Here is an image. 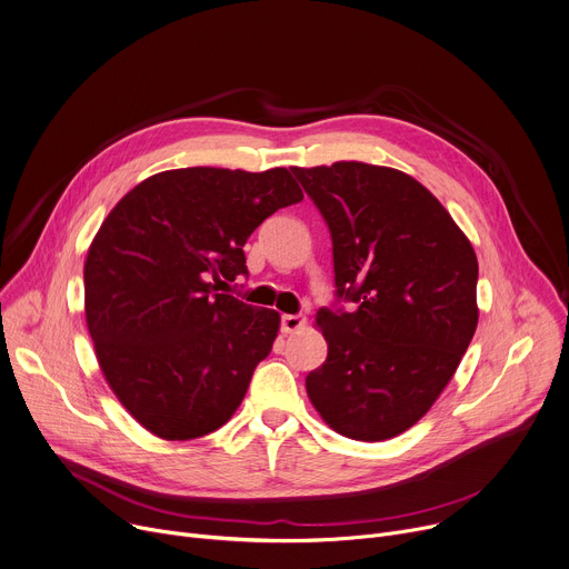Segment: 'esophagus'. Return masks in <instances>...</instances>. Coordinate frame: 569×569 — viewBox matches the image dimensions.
<instances>
[{"mask_svg": "<svg viewBox=\"0 0 569 569\" xmlns=\"http://www.w3.org/2000/svg\"><path fill=\"white\" fill-rule=\"evenodd\" d=\"M303 325H306L303 316H283L281 318V331L283 333H295V331L303 329Z\"/></svg>", "mask_w": 569, "mask_h": 569, "instance_id": "34e87169", "label": "esophagus"}]
</instances>
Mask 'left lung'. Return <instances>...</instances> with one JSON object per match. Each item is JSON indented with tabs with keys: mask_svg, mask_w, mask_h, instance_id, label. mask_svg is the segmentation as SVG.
I'll use <instances>...</instances> for the list:
<instances>
[{
	"mask_svg": "<svg viewBox=\"0 0 569 569\" xmlns=\"http://www.w3.org/2000/svg\"><path fill=\"white\" fill-rule=\"evenodd\" d=\"M292 174L329 224L338 295L358 303L318 313L329 353L308 399L336 433L390 440L427 416L477 331L475 247L401 170L338 161Z\"/></svg>",
	"mask_w": 569,
	"mask_h": 569,
	"instance_id": "1",
	"label": "left lung"
}]
</instances>
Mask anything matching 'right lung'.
Wrapping results in <instances>:
<instances>
[{
	"label": "right lung",
	"mask_w": 569,
	"mask_h": 569,
	"mask_svg": "<svg viewBox=\"0 0 569 569\" xmlns=\"http://www.w3.org/2000/svg\"><path fill=\"white\" fill-rule=\"evenodd\" d=\"M301 199L286 168H183L140 181L101 222L86 325L101 375L149 433L192 440L231 420L281 316L218 290L247 272L253 229Z\"/></svg>",
	"instance_id": "add662e5"
}]
</instances>
